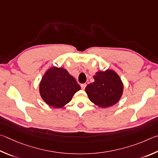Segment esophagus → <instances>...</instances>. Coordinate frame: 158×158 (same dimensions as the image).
<instances>
[{"label": "esophagus", "instance_id": "1", "mask_svg": "<svg viewBox=\"0 0 158 158\" xmlns=\"http://www.w3.org/2000/svg\"><path fill=\"white\" fill-rule=\"evenodd\" d=\"M81 88L82 89H85V87H86V86H87V85L85 83H83V84H81Z\"/></svg>", "mask_w": 158, "mask_h": 158}]
</instances>
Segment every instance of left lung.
Instances as JSON below:
<instances>
[{
    "mask_svg": "<svg viewBox=\"0 0 158 158\" xmlns=\"http://www.w3.org/2000/svg\"><path fill=\"white\" fill-rule=\"evenodd\" d=\"M94 82L85 88L89 100L101 107L117 103L123 94V86L119 76L112 70L98 71L94 76Z\"/></svg>",
    "mask_w": 158,
    "mask_h": 158,
    "instance_id": "1",
    "label": "left lung"
}]
</instances>
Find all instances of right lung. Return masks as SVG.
<instances>
[{
	"instance_id": "obj_1",
	"label": "right lung",
	"mask_w": 158,
	"mask_h": 158,
	"mask_svg": "<svg viewBox=\"0 0 158 158\" xmlns=\"http://www.w3.org/2000/svg\"><path fill=\"white\" fill-rule=\"evenodd\" d=\"M81 89L76 79L66 69L52 67L46 72L40 85L41 98L50 106L62 107Z\"/></svg>"
}]
</instances>
